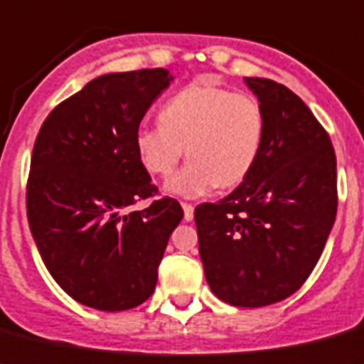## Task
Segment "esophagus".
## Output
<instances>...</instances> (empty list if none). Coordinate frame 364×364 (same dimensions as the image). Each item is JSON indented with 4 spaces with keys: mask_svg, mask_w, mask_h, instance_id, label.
I'll list each match as a JSON object with an SVG mask.
<instances>
[{
    "mask_svg": "<svg viewBox=\"0 0 364 364\" xmlns=\"http://www.w3.org/2000/svg\"><path fill=\"white\" fill-rule=\"evenodd\" d=\"M182 210H184V219H186V220H191V219H193V212H195V208L191 206V204H188V203H182Z\"/></svg>",
    "mask_w": 364,
    "mask_h": 364,
    "instance_id": "obj_1",
    "label": "esophagus"
}]
</instances>
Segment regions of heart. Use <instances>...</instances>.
I'll return each instance as SVG.
<instances>
[{"mask_svg":"<svg viewBox=\"0 0 364 364\" xmlns=\"http://www.w3.org/2000/svg\"><path fill=\"white\" fill-rule=\"evenodd\" d=\"M160 125L141 127L134 145L151 175L167 176L180 158H191L167 180L173 195L197 198L220 189L237 188L256 166L265 141V112L247 93L212 82H191L160 110Z\"/></svg>","mask_w":364,"mask_h":364,"instance_id":"1","label":"heart"}]
</instances>
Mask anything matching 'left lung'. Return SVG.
<instances>
[{
    "instance_id": "left-lung-1",
    "label": "left lung",
    "mask_w": 364,
    "mask_h": 364,
    "mask_svg": "<svg viewBox=\"0 0 364 364\" xmlns=\"http://www.w3.org/2000/svg\"><path fill=\"white\" fill-rule=\"evenodd\" d=\"M245 82L265 112L262 152L228 197L195 208V225L213 294L263 307L296 293L315 269L337 215V160L296 93L271 79Z\"/></svg>"
}]
</instances>
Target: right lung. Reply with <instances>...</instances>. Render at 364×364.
<instances>
[{
    "label": "right lung",
    "instance_id": "right-lung-1",
    "mask_svg": "<svg viewBox=\"0 0 364 364\" xmlns=\"http://www.w3.org/2000/svg\"><path fill=\"white\" fill-rule=\"evenodd\" d=\"M169 71L108 73L62 101L34 141L27 219L48 271L73 300L99 311H125L156 287L178 200H152L158 188L139 161L134 138Z\"/></svg>",
    "mask_w": 364,
    "mask_h": 364
}]
</instances>
